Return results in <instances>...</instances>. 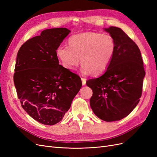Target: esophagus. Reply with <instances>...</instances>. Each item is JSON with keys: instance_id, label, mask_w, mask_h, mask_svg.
I'll return each instance as SVG.
<instances>
[{"instance_id": "obj_1", "label": "esophagus", "mask_w": 157, "mask_h": 157, "mask_svg": "<svg viewBox=\"0 0 157 157\" xmlns=\"http://www.w3.org/2000/svg\"><path fill=\"white\" fill-rule=\"evenodd\" d=\"M81 80H82V83L83 85H85L86 84V79L84 78H81Z\"/></svg>"}]
</instances>
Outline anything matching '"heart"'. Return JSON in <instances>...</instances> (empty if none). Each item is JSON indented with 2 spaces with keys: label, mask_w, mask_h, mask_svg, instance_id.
Returning a JSON list of instances; mask_svg holds the SVG:
<instances>
[{
  "label": "heart",
  "mask_w": 157,
  "mask_h": 157,
  "mask_svg": "<svg viewBox=\"0 0 157 157\" xmlns=\"http://www.w3.org/2000/svg\"><path fill=\"white\" fill-rule=\"evenodd\" d=\"M68 45H60L56 49L61 65L68 70H74L81 61V71L84 75H99L105 71L117 48L112 35L91 31L71 36Z\"/></svg>",
  "instance_id": "1"
}]
</instances>
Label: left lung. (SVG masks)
<instances>
[{
  "label": "left lung",
  "mask_w": 157,
  "mask_h": 157,
  "mask_svg": "<svg viewBox=\"0 0 157 157\" xmlns=\"http://www.w3.org/2000/svg\"><path fill=\"white\" fill-rule=\"evenodd\" d=\"M116 42L115 56L100 77L89 79L86 85L93 95L90 104L100 119L111 122L127 117L138 104L145 72L138 46L121 28L105 29Z\"/></svg>",
  "instance_id": "1"
}]
</instances>
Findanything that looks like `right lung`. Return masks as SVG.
<instances>
[{
  "label": "right lung",
  "mask_w": 157,
  "mask_h": 157,
  "mask_svg": "<svg viewBox=\"0 0 157 157\" xmlns=\"http://www.w3.org/2000/svg\"><path fill=\"white\" fill-rule=\"evenodd\" d=\"M66 28L42 31L19 50L13 82L21 107L41 124L63 119L82 87L81 78L59 64L56 49L68 35Z\"/></svg>",
  "instance_id": "right-lung-1"
}]
</instances>
